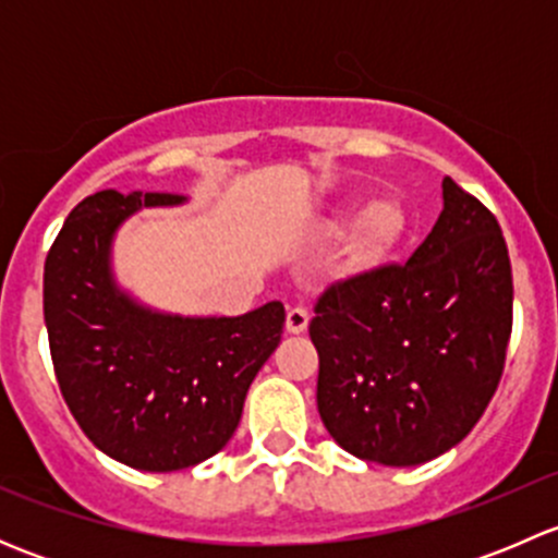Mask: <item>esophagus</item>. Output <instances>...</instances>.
I'll use <instances>...</instances> for the list:
<instances>
[{
  "mask_svg": "<svg viewBox=\"0 0 558 558\" xmlns=\"http://www.w3.org/2000/svg\"><path fill=\"white\" fill-rule=\"evenodd\" d=\"M307 324H311V313H307V307L302 305L289 307V313H286V329H289L291 335H302V331L307 329Z\"/></svg>",
  "mask_w": 558,
  "mask_h": 558,
  "instance_id": "esophagus-1",
  "label": "esophagus"
}]
</instances>
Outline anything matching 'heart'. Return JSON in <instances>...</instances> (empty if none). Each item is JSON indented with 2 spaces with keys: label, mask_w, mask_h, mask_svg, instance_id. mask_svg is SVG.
I'll return each instance as SVG.
<instances>
[{
  "label": "heart",
  "mask_w": 558,
  "mask_h": 558,
  "mask_svg": "<svg viewBox=\"0 0 558 558\" xmlns=\"http://www.w3.org/2000/svg\"><path fill=\"white\" fill-rule=\"evenodd\" d=\"M402 232V213L391 202L369 207L362 221V238L369 247H386L397 234Z\"/></svg>",
  "instance_id": "heart-1"
}]
</instances>
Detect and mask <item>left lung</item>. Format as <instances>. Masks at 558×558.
Instances as JSON below:
<instances>
[{
    "instance_id": "left-lung-1",
    "label": "left lung",
    "mask_w": 558,
    "mask_h": 558,
    "mask_svg": "<svg viewBox=\"0 0 558 558\" xmlns=\"http://www.w3.org/2000/svg\"><path fill=\"white\" fill-rule=\"evenodd\" d=\"M442 202L408 262L337 280L313 307L320 421L375 464L413 466L451 451L502 378L513 331L502 229L451 178Z\"/></svg>"
}]
</instances>
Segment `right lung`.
Returning <instances> with one entry per match:
<instances>
[{
    "instance_id": "obj_1",
    "label": "right lung",
    "mask_w": 558,
    "mask_h": 558,
    "mask_svg": "<svg viewBox=\"0 0 558 558\" xmlns=\"http://www.w3.org/2000/svg\"><path fill=\"white\" fill-rule=\"evenodd\" d=\"M178 202L116 189L86 196L56 234L43 275L66 408L99 451L148 472L185 470L227 446L286 324L280 302L238 318H180L145 311L112 286L107 253L118 223Z\"/></svg>"
}]
</instances>
